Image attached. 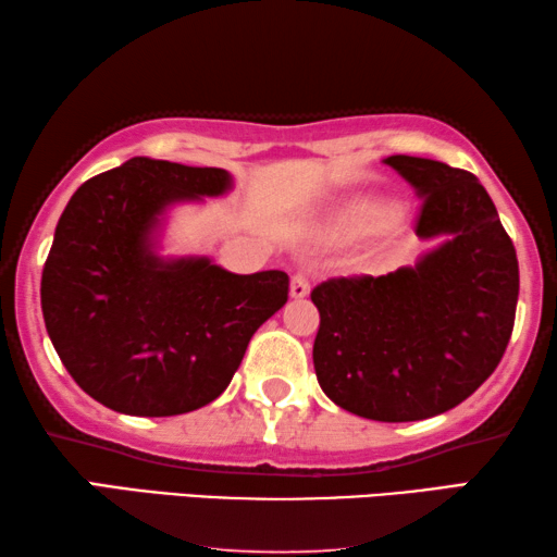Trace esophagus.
<instances>
[{"mask_svg":"<svg viewBox=\"0 0 557 557\" xmlns=\"http://www.w3.org/2000/svg\"><path fill=\"white\" fill-rule=\"evenodd\" d=\"M289 295H293L295 299H302L310 295V277L302 275V272H297L293 282H289Z\"/></svg>","mask_w":557,"mask_h":557,"instance_id":"esophagus-1","label":"esophagus"}]
</instances>
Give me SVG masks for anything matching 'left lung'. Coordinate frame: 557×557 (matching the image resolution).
Segmentation results:
<instances>
[{
    "mask_svg": "<svg viewBox=\"0 0 557 557\" xmlns=\"http://www.w3.org/2000/svg\"><path fill=\"white\" fill-rule=\"evenodd\" d=\"M417 190V235L444 243L389 275L332 277L320 310L314 372L357 417L421 421L444 413L496 372L518 305V258L473 173L417 156L384 158Z\"/></svg>",
    "mask_w": 557,
    "mask_h": 557,
    "instance_id": "obj_1",
    "label": "left lung"
}]
</instances>
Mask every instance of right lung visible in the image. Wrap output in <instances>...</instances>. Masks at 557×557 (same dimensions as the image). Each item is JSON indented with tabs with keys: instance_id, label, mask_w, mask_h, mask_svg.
Segmentation results:
<instances>
[{
	"instance_id": "add662e5",
	"label": "right lung",
	"mask_w": 557,
	"mask_h": 557,
	"mask_svg": "<svg viewBox=\"0 0 557 557\" xmlns=\"http://www.w3.org/2000/svg\"><path fill=\"white\" fill-rule=\"evenodd\" d=\"M233 175L136 156L88 178L59 218L41 312L82 389L128 417L196 411L227 389L247 344L282 305V270L235 275L210 258H161L175 202L223 196Z\"/></svg>"
}]
</instances>
